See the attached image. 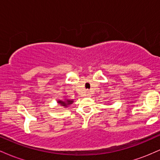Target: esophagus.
Segmentation results:
<instances>
[{
	"mask_svg": "<svg viewBox=\"0 0 160 160\" xmlns=\"http://www.w3.org/2000/svg\"><path fill=\"white\" fill-rule=\"evenodd\" d=\"M86 95H88V96H90V93L87 92V93H86Z\"/></svg>",
	"mask_w": 160,
	"mask_h": 160,
	"instance_id": "obj_1",
	"label": "esophagus"
}]
</instances>
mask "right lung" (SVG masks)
Here are the masks:
<instances>
[{"instance_id":"1","label":"right lung","mask_w":160,"mask_h":160,"mask_svg":"<svg viewBox=\"0 0 160 160\" xmlns=\"http://www.w3.org/2000/svg\"><path fill=\"white\" fill-rule=\"evenodd\" d=\"M58 103H59L62 106H65V107H66V106L68 105V104H71L73 103V101H70V100H66V102H62V101H58Z\"/></svg>"}]
</instances>
